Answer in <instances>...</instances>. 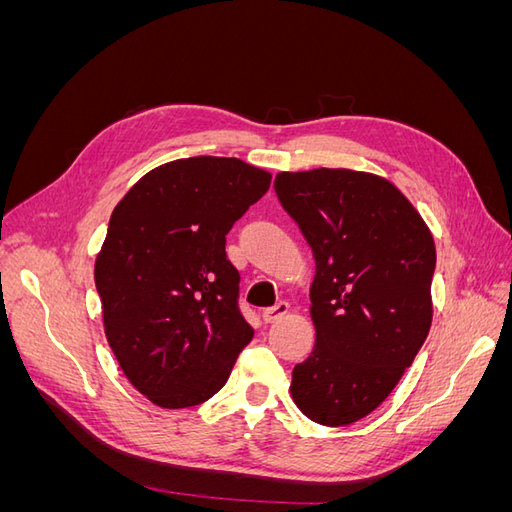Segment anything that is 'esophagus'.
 <instances>
[{"instance_id": "obj_1", "label": "esophagus", "mask_w": 512, "mask_h": 512, "mask_svg": "<svg viewBox=\"0 0 512 512\" xmlns=\"http://www.w3.org/2000/svg\"><path fill=\"white\" fill-rule=\"evenodd\" d=\"M288 312H290V305L286 301H280V303H275L273 307H267L265 312H262V320L277 322V320H282Z\"/></svg>"}]
</instances>
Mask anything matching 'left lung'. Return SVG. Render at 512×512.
I'll list each match as a JSON object with an SVG mask.
<instances>
[{
    "instance_id": "obj_1",
    "label": "left lung",
    "mask_w": 512,
    "mask_h": 512,
    "mask_svg": "<svg viewBox=\"0 0 512 512\" xmlns=\"http://www.w3.org/2000/svg\"><path fill=\"white\" fill-rule=\"evenodd\" d=\"M275 194L316 260V346L290 393L314 423L361 421L391 395L431 327L436 245L391 181L348 168L280 173Z\"/></svg>"
}]
</instances>
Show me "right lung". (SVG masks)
I'll return each mask as SVG.
<instances>
[{
	"label": "right lung",
	"mask_w": 512,
	"mask_h": 512,
	"mask_svg": "<svg viewBox=\"0 0 512 512\" xmlns=\"http://www.w3.org/2000/svg\"><path fill=\"white\" fill-rule=\"evenodd\" d=\"M269 185L262 168L198 156L153 168L115 207L94 271L104 333L156 406L203 404L252 342L226 235Z\"/></svg>",
	"instance_id": "1"
}]
</instances>
